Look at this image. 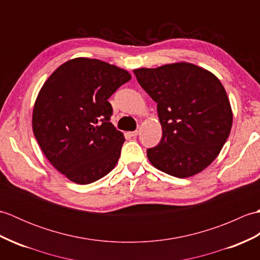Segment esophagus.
Segmentation results:
<instances>
[{"mask_svg":"<svg viewBox=\"0 0 260 260\" xmlns=\"http://www.w3.org/2000/svg\"><path fill=\"white\" fill-rule=\"evenodd\" d=\"M139 133H140V131L136 129V131H134V132H131L129 135H131L132 137H136L137 135H139Z\"/></svg>","mask_w":260,"mask_h":260,"instance_id":"1","label":"esophagus"}]
</instances>
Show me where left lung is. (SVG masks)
<instances>
[{"mask_svg": "<svg viewBox=\"0 0 260 260\" xmlns=\"http://www.w3.org/2000/svg\"><path fill=\"white\" fill-rule=\"evenodd\" d=\"M154 102L162 126L158 145L148 148L154 168L175 178L200 173L219 155L233 126V110L220 80L190 62L134 70Z\"/></svg>", "mask_w": 260, "mask_h": 260, "instance_id": "obj_1", "label": "left lung"}]
</instances>
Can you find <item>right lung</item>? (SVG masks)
Here are the masks:
<instances>
[{
	"label": "right lung",
	"mask_w": 260,
	"mask_h": 260,
	"mask_svg": "<svg viewBox=\"0 0 260 260\" xmlns=\"http://www.w3.org/2000/svg\"><path fill=\"white\" fill-rule=\"evenodd\" d=\"M131 78L125 69L80 57L62 63L41 87L33 134L48 161L71 182L92 183L117 164L125 139L109 121L108 98Z\"/></svg>",
	"instance_id": "add662e5"
}]
</instances>
